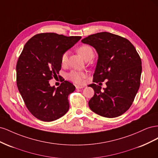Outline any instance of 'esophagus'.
<instances>
[{
  "mask_svg": "<svg viewBox=\"0 0 158 158\" xmlns=\"http://www.w3.org/2000/svg\"><path fill=\"white\" fill-rule=\"evenodd\" d=\"M83 88H84V86H82V85H76V89H82Z\"/></svg>",
  "mask_w": 158,
  "mask_h": 158,
  "instance_id": "34e87169",
  "label": "esophagus"
}]
</instances>
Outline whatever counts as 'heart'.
<instances>
[{"label": "heart", "mask_w": 158, "mask_h": 158, "mask_svg": "<svg viewBox=\"0 0 158 158\" xmlns=\"http://www.w3.org/2000/svg\"><path fill=\"white\" fill-rule=\"evenodd\" d=\"M78 53L82 55L83 58L86 60L88 59H92L94 52V50L88 45H83L79 47L77 49ZM61 64L62 65H66L68 62V52H64L61 56ZM87 77V74L82 71L73 70L69 74V78L72 82L77 84H82L84 83V80Z\"/></svg>", "instance_id": "b5f03b06"}]
</instances>
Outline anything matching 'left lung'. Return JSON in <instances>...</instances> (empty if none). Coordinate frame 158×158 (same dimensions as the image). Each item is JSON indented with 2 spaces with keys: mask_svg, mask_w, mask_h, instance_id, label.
Segmentation results:
<instances>
[{
  "mask_svg": "<svg viewBox=\"0 0 158 158\" xmlns=\"http://www.w3.org/2000/svg\"><path fill=\"white\" fill-rule=\"evenodd\" d=\"M82 42L94 47L98 54L95 83L88 85L95 92L88 102L90 109L104 117L121 115L131 106L140 87L142 61L139 55L126 38L109 32L90 35ZM104 80L107 88L102 90L98 85Z\"/></svg>",
  "mask_w": 158,
  "mask_h": 158,
  "instance_id": "8db88e82",
  "label": "left lung"
}]
</instances>
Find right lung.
Wrapping results in <instances>:
<instances>
[{
  "label": "right lung",
  "mask_w": 158,
  "mask_h": 158,
  "mask_svg": "<svg viewBox=\"0 0 158 158\" xmlns=\"http://www.w3.org/2000/svg\"><path fill=\"white\" fill-rule=\"evenodd\" d=\"M82 37L43 33L25 44L16 64V84L26 106L41 121H55L69 109L68 96L74 85L65 80L56 88L49 81L61 69V56Z\"/></svg>",
  "instance_id": "add662e5"
}]
</instances>
